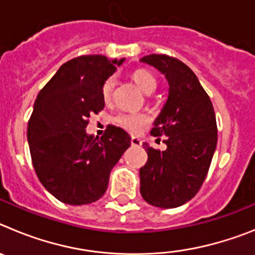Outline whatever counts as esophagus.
Instances as JSON below:
<instances>
[{"label":"esophagus","instance_id":"esophagus-1","mask_svg":"<svg viewBox=\"0 0 255 255\" xmlns=\"http://www.w3.org/2000/svg\"><path fill=\"white\" fill-rule=\"evenodd\" d=\"M131 145H134V147H140L141 140L139 138H135V136H132V138H131Z\"/></svg>","mask_w":255,"mask_h":255}]
</instances>
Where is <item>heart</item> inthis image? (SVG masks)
I'll list each match as a JSON object with an SVG mask.
<instances>
[{"mask_svg":"<svg viewBox=\"0 0 255 255\" xmlns=\"http://www.w3.org/2000/svg\"><path fill=\"white\" fill-rule=\"evenodd\" d=\"M135 84L140 88L144 93H152L157 88V78L149 73L148 70H136L132 74ZM115 88V78L110 76L103 82L102 88H101V96H102L103 102L108 103L112 98ZM115 123L123 128L126 131L131 132V134H139L145 126L149 124V117L145 114H128V112H121L115 117Z\"/></svg>","mask_w":255,"mask_h":255,"instance_id":"obj_1","label":"heart"}]
</instances>
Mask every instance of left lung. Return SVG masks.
Instances as JSON below:
<instances>
[{"mask_svg": "<svg viewBox=\"0 0 255 255\" xmlns=\"http://www.w3.org/2000/svg\"><path fill=\"white\" fill-rule=\"evenodd\" d=\"M140 61L159 70L170 87L150 131L153 136L164 135L167 148L161 152L144 144L148 161L139 170L140 194L150 206L176 208L194 198L208 173L217 145L215 110L184 62L167 55L144 56Z\"/></svg>", "mask_w": 255, "mask_h": 255, "instance_id": "obj_1", "label": "left lung"}]
</instances>
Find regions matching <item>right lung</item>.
Returning a JSON list of instances; mask_svg holds the SVG:
<instances>
[{
  "instance_id": "add662e5",
  "label": "right lung",
  "mask_w": 255,
  "mask_h": 255,
  "mask_svg": "<svg viewBox=\"0 0 255 255\" xmlns=\"http://www.w3.org/2000/svg\"><path fill=\"white\" fill-rule=\"evenodd\" d=\"M124 60L79 56L38 93L28 123L31 162L42 185L62 203L83 206L100 199L111 170L131 144L130 135L115 125L101 138L85 131L91 115L105 108L103 82Z\"/></svg>"
}]
</instances>
